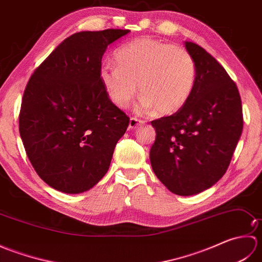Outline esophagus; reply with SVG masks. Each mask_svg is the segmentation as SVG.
Instances as JSON below:
<instances>
[{
    "instance_id": "1",
    "label": "esophagus",
    "mask_w": 262,
    "mask_h": 262,
    "mask_svg": "<svg viewBox=\"0 0 262 262\" xmlns=\"http://www.w3.org/2000/svg\"><path fill=\"white\" fill-rule=\"evenodd\" d=\"M141 124H143L142 120L137 119V118H130L129 125H128V128H129L130 130H134V129H136V128H137L138 126H140Z\"/></svg>"
}]
</instances>
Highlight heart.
<instances>
[{"label":"heart","mask_w":262,"mask_h":262,"mask_svg":"<svg viewBox=\"0 0 262 262\" xmlns=\"http://www.w3.org/2000/svg\"><path fill=\"white\" fill-rule=\"evenodd\" d=\"M115 57L117 64H103L99 77L117 107L125 108L134 99L137 84L141 113L174 114L190 98L197 69L186 48L143 37L121 46Z\"/></svg>","instance_id":"b5f03b06"}]
</instances>
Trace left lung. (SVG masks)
<instances>
[{"label":"left lung","mask_w":262,"mask_h":262,"mask_svg":"<svg viewBox=\"0 0 262 262\" xmlns=\"http://www.w3.org/2000/svg\"><path fill=\"white\" fill-rule=\"evenodd\" d=\"M197 69L190 98L174 115L152 121V169L171 192L192 196L214 186L229 168L243 129L236 84L204 48L185 41Z\"/></svg>","instance_id":"obj_1"}]
</instances>
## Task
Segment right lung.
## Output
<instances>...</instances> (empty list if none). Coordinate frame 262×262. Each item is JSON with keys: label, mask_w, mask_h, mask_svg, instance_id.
<instances>
[{"label": "right lung", "mask_w": 262, "mask_h": 262, "mask_svg": "<svg viewBox=\"0 0 262 262\" xmlns=\"http://www.w3.org/2000/svg\"><path fill=\"white\" fill-rule=\"evenodd\" d=\"M127 33H74L43 60L26 86L21 140L37 174L58 191L81 193L96 186L129 124L99 77L105 49Z\"/></svg>", "instance_id": "add662e5"}]
</instances>
